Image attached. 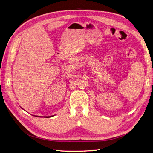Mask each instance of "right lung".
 I'll use <instances>...</instances> for the list:
<instances>
[{"instance_id":"add662e5","label":"right lung","mask_w":153,"mask_h":153,"mask_svg":"<svg viewBox=\"0 0 153 153\" xmlns=\"http://www.w3.org/2000/svg\"><path fill=\"white\" fill-rule=\"evenodd\" d=\"M53 117V115H52V116H48V117H47V118H48V117Z\"/></svg>"}]
</instances>
